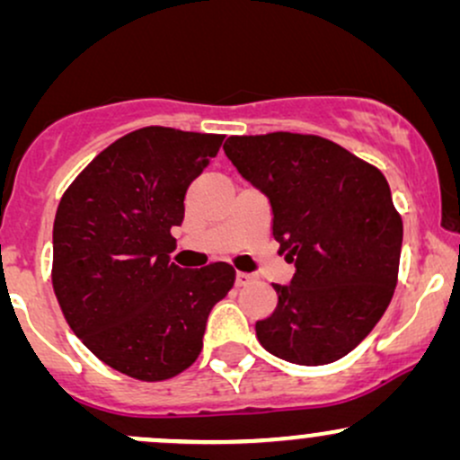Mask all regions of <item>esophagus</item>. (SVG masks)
Wrapping results in <instances>:
<instances>
[{"label": "esophagus", "instance_id": "esophagus-1", "mask_svg": "<svg viewBox=\"0 0 460 460\" xmlns=\"http://www.w3.org/2000/svg\"><path fill=\"white\" fill-rule=\"evenodd\" d=\"M252 281H255V277H252V274H246V272H237L235 274V285H237V288H244V285L252 283Z\"/></svg>", "mask_w": 460, "mask_h": 460}]
</instances>
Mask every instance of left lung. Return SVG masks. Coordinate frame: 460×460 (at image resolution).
Returning <instances> with one entry per match:
<instances>
[{
    "label": "left lung",
    "instance_id": "1",
    "mask_svg": "<svg viewBox=\"0 0 460 460\" xmlns=\"http://www.w3.org/2000/svg\"><path fill=\"white\" fill-rule=\"evenodd\" d=\"M225 153L272 205V235L296 263L260 344L289 363L346 357L383 318L398 283L402 218L376 166L314 134L231 136Z\"/></svg>",
    "mask_w": 460,
    "mask_h": 460
}]
</instances>
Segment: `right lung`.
I'll return each instance as SVG.
<instances>
[{
  "label": "right lung",
  "mask_w": 460,
  "mask_h": 460,
  "mask_svg": "<svg viewBox=\"0 0 460 460\" xmlns=\"http://www.w3.org/2000/svg\"><path fill=\"white\" fill-rule=\"evenodd\" d=\"M225 136L142 128L99 153L62 194L51 283L62 314L105 366L145 383L197 361L209 311L235 283L225 261H171L190 183Z\"/></svg>",
  "instance_id": "1"
}]
</instances>
